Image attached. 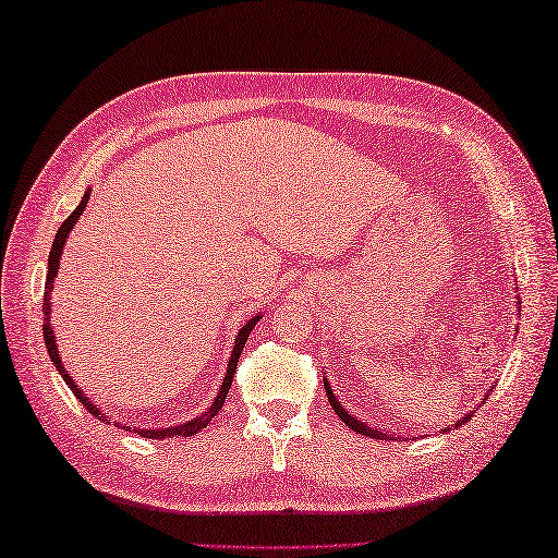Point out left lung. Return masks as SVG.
Here are the masks:
<instances>
[{
    "mask_svg": "<svg viewBox=\"0 0 558 558\" xmlns=\"http://www.w3.org/2000/svg\"><path fill=\"white\" fill-rule=\"evenodd\" d=\"M517 291V289H514ZM324 387H326V395H328V402H330V407H333L336 409V414L340 416V418H343V422L350 426V428H353V432H357V434H363V436H369V438H377V441H385V438H389V441H395V438H397V434H392V432H385V428H377V426H369V424H365L363 422V418H357V416H353V414H350L348 412V409L343 407V404H340L338 402V397L333 395V387H330V383H328V377L324 375ZM487 397V395H485ZM473 414L471 412H468L463 418H458V422L456 424H451V426H446V428H441V432H451V428H458V426H461V424H465L468 422V418H471Z\"/></svg>",
    "mask_w": 558,
    "mask_h": 558,
    "instance_id": "left-lung-1",
    "label": "left lung"
}]
</instances>
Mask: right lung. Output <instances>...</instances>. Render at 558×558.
<instances>
[{
  "label": "right lung",
  "instance_id": "obj_1",
  "mask_svg": "<svg viewBox=\"0 0 558 558\" xmlns=\"http://www.w3.org/2000/svg\"><path fill=\"white\" fill-rule=\"evenodd\" d=\"M90 191L93 189H85V193H83V201L77 203V208L68 215V220L61 225V228H58V232H56V240H53V247H51V252H48V274H46V287H44V340H46V348H48V355H51V363L56 365V369L58 373H61V377H63V383L71 387V392L81 399V404L87 409V412H90L93 416H97L100 418V422H105V424H112V416H107L100 407H97L90 397H85L83 395V389L75 385V379L68 375V369L63 367V360H61V355H58V343H56V333H53V328H51V291H53V281H56V277H58V267H61V254H63V247H65V242H68V234H71V230L75 228V222L81 220V215H83V210L87 208V201H90ZM259 318H262V311L259 314H254L247 324H244L240 330H238V338H234V345H232V355H230V360H228V369H225V377H222V383H220V389H218V395H215V399H213V404L205 409L203 414H198L195 418H191V422H185V424H179V426H166V428H132V426H122L120 422H114L117 426H122V428H126V432H134V434H140V436H144V438H171V436H193V434H198V432H203L205 426H208L213 418H215V414L220 412L222 409V404H225V399H228V392H230V385H232V377H234V369H238V360H240V353H242V348H244V343H247V338H250V333H252V328L259 324Z\"/></svg>",
  "mask_w": 558,
  "mask_h": 558
}]
</instances>
